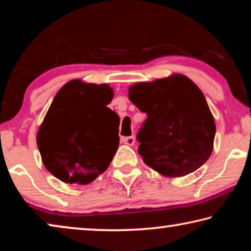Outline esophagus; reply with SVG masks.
Segmentation results:
<instances>
[{
    "label": "esophagus",
    "mask_w": 251,
    "mask_h": 251,
    "mask_svg": "<svg viewBox=\"0 0 251 251\" xmlns=\"http://www.w3.org/2000/svg\"><path fill=\"white\" fill-rule=\"evenodd\" d=\"M122 142L124 143V144H126V145L131 146V145H134V143H135V137H134V136H128V137H123L122 138Z\"/></svg>",
    "instance_id": "obj_1"
}]
</instances>
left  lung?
<instances>
[{"mask_svg":"<svg viewBox=\"0 0 251 251\" xmlns=\"http://www.w3.org/2000/svg\"><path fill=\"white\" fill-rule=\"evenodd\" d=\"M129 100L147 118L136 139L148 166L167 177L201 167L211 155L216 125L202 92L184 75L135 84Z\"/></svg>","mask_w":251,"mask_h":251,"instance_id":"1","label":"left lung"}]
</instances>
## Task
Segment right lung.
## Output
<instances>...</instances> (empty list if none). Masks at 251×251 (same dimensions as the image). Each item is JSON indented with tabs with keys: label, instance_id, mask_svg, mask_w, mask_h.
<instances>
[{
	"label": "right lung",
	"instance_id": "add662e5",
	"mask_svg": "<svg viewBox=\"0 0 251 251\" xmlns=\"http://www.w3.org/2000/svg\"><path fill=\"white\" fill-rule=\"evenodd\" d=\"M107 85L71 80L55 95L37 133L44 166L67 184H90L108 168L120 145V117L107 106Z\"/></svg>",
	"mask_w": 251,
	"mask_h": 251
}]
</instances>
